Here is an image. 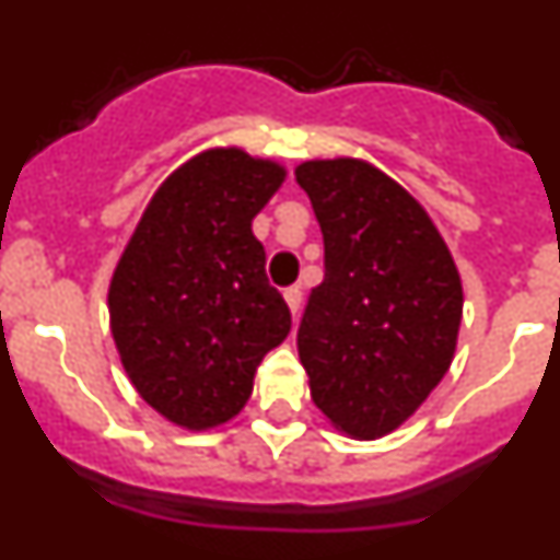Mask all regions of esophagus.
Instances as JSON below:
<instances>
[{
    "label": "esophagus",
    "instance_id": "obj_1",
    "mask_svg": "<svg viewBox=\"0 0 560 560\" xmlns=\"http://www.w3.org/2000/svg\"><path fill=\"white\" fill-rule=\"evenodd\" d=\"M283 296H285V305H289L291 316L296 319V314H300V305H303V291L296 289V285H291V289L283 291Z\"/></svg>",
    "mask_w": 560,
    "mask_h": 560
}]
</instances>
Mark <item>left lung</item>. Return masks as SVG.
<instances>
[{
    "label": "left lung",
    "instance_id": "8db88e82",
    "mask_svg": "<svg viewBox=\"0 0 560 560\" xmlns=\"http://www.w3.org/2000/svg\"><path fill=\"white\" fill-rule=\"evenodd\" d=\"M294 176L325 241L296 330L311 398L348 438L378 440L452 368L463 280L429 212L375 165L311 160Z\"/></svg>",
    "mask_w": 560,
    "mask_h": 560
}]
</instances>
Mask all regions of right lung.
I'll return each mask as SVG.
<instances>
[{"label": "right lung", "instance_id": "1", "mask_svg": "<svg viewBox=\"0 0 560 560\" xmlns=\"http://www.w3.org/2000/svg\"><path fill=\"white\" fill-rule=\"evenodd\" d=\"M285 182L280 162L210 148L156 187L108 283L122 370L187 432L235 418L291 314L266 277L252 219Z\"/></svg>", "mask_w": 560, "mask_h": 560}]
</instances>
